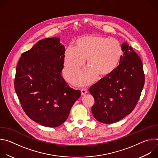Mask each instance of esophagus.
Segmentation results:
<instances>
[{
  "mask_svg": "<svg viewBox=\"0 0 158 158\" xmlns=\"http://www.w3.org/2000/svg\"><path fill=\"white\" fill-rule=\"evenodd\" d=\"M87 93V91L86 89H81V94H82V96L86 94Z\"/></svg>",
  "mask_w": 158,
  "mask_h": 158,
  "instance_id": "obj_1",
  "label": "esophagus"
}]
</instances>
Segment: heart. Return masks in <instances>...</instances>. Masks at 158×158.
I'll return each instance as SVG.
<instances>
[{"instance_id": "obj_1", "label": "heart", "mask_w": 158, "mask_h": 158, "mask_svg": "<svg viewBox=\"0 0 158 158\" xmlns=\"http://www.w3.org/2000/svg\"><path fill=\"white\" fill-rule=\"evenodd\" d=\"M123 54L121 44L115 39L98 35L80 37L74 42L73 48L65 51L64 74L67 79L74 77L86 60L89 69L74 80L78 85H85L94 80L96 74L106 76L113 72Z\"/></svg>"}]
</instances>
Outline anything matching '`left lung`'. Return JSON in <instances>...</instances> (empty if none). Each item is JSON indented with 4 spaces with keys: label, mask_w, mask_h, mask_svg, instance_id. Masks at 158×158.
<instances>
[{
    "label": "left lung",
    "mask_w": 158,
    "mask_h": 158,
    "mask_svg": "<svg viewBox=\"0 0 158 158\" xmlns=\"http://www.w3.org/2000/svg\"><path fill=\"white\" fill-rule=\"evenodd\" d=\"M122 48L124 54L119 65L89 90L94 98L93 115L104 124L118 122L130 114L144 85L141 58L126 42L122 44Z\"/></svg>",
    "instance_id": "obj_1"
}]
</instances>
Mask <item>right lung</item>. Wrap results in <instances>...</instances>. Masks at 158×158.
Listing matches in <instances>:
<instances>
[{"mask_svg": "<svg viewBox=\"0 0 158 158\" xmlns=\"http://www.w3.org/2000/svg\"><path fill=\"white\" fill-rule=\"evenodd\" d=\"M65 51L59 37L44 39L22 53L17 65L14 87L22 107L44 126L64 123L81 94L61 75Z\"/></svg>", "mask_w": 158, "mask_h": 158, "instance_id": "right-lung-1", "label": "right lung"}]
</instances>
